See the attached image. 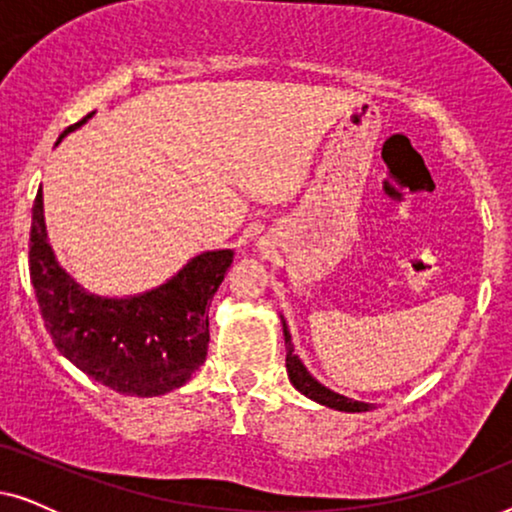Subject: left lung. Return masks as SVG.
I'll list each match as a JSON object with an SVG mask.
<instances>
[{
    "mask_svg": "<svg viewBox=\"0 0 512 512\" xmlns=\"http://www.w3.org/2000/svg\"><path fill=\"white\" fill-rule=\"evenodd\" d=\"M284 342H286V373H289L291 384L300 391V394H305L307 398H312V401L326 405V408H333L340 412L373 410V403H363V401H354V398L340 396V394H335V391L326 389L324 384H319L317 380H314V377L307 373L303 361H300L296 352H293L291 333H289V328H286V324H284Z\"/></svg>",
    "mask_w": 512,
    "mask_h": 512,
    "instance_id": "obj_1",
    "label": "left lung"
}]
</instances>
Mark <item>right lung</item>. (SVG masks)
<instances>
[{"label": "right lung", "mask_w": 512, "mask_h": 512, "mask_svg": "<svg viewBox=\"0 0 512 512\" xmlns=\"http://www.w3.org/2000/svg\"><path fill=\"white\" fill-rule=\"evenodd\" d=\"M90 116L69 125L60 139ZM230 263V249L205 251L158 289L130 298L95 296L55 261L41 188L34 198L30 279L46 331L62 356L118 394L160 396L191 380L205 363L207 310Z\"/></svg>", "instance_id": "add662e5"}]
</instances>
